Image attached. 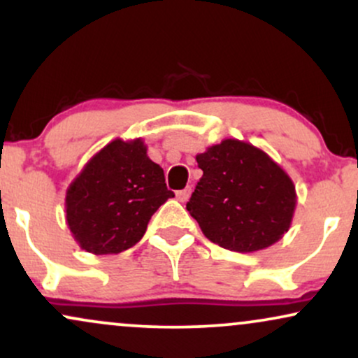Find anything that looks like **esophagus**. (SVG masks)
<instances>
[{"mask_svg":"<svg viewBox=\"0 0 358 358\" xmlns=\"http://www.w3.org/2000/svg\"><path fill=\"white\" fill-rule=\"evenodd\" d=\"M188 196H190V188H185V190L176 192V200H180V202H187Z\"/></svg>","mask_w":358,"mask_h":358,"instance_id":"34e87169","label":"esophagus"}]
</instances>
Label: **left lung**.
I'll use <instances>...</instances> for the list:
<instances>
[{
	"instance_id": "obj_1",
	"label": "left lung",
	"mask_w": 358,
	"mask_h": 358,
	"mask_svg": "<svg viewBox=\"0 0 358 358\" xmlns=\"http://www.w3.org/2000/svg\"><path fill=\"white\" fill-rule=\"evenodd\" d=\"M203 171L187 210L220 248L256 252L282 239L296 208L293 180L268 153L224 139L196 155Z\"/></svg>"
}]
</instances>
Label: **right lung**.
<instances>
[{"mask_svg":"<svg viewBox=\"0 0 358 358\" xmlns=\"http://www.w3.org/2000/svg\"><path fill=\"white\" fill-rule=\"evenodd\" d=\"M141 138L114 139L97 151L65 195V219L85 252L104 256L133 248L173 192Z\"/></svg>","mask_w":358,"mask_h":358,"instance_id":"1","label":"right lung"}]
</instances>
